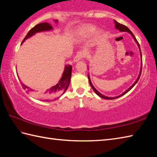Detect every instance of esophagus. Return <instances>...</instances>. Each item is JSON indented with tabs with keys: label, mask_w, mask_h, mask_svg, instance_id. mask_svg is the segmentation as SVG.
Instances as JSON below:
<instances>
[{
	"label": "esophagus",
	"mask_w": 157,
	"mask_h": 157,
	"mask_svg": "<svg viewBox=\"0 0 157 157\" xmlns=\"http://www.w3.org/2000/svg\"><path fill=\"white\" fill-rule=\"evenodd\" d=\"M84 52H82V51L78 52V53H77V55L74 57V59H73V61H74V62H78L79 61H80V60L83 57H84Z\"/></svg>",
	"instance_id": "1"
}]
</instances>
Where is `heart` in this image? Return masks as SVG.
I'll list each match as a JSON object with an SVG mask.
<instances>
[{"label":"heart","mask_w":157,"mask_h":157,"mask_svg":"<svg viewBox=\"0 0 157 157\" xmlns=\"http://www.w3.org/2000/svg\"><path fill=\"white\" fill-rule=\"evenodd\" d=\"M96 30V28L92 25H86L82 27L79 30V34L82 37H87L94 34Z\"/></svg>","instance_id":"heart-1"}]
</instances>
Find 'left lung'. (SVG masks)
<instances>
[{"label":"left lung","instance_id":"left-lung-1","mask_svg":"<svg viewBox=\"0 0 157 157\" xmlns=\"http://www.w3.org/2000/svg\"><path fill=\"white\" fill-rule=\"evenodd\" d=\"M115 28L117 29H119V31H121V32H128L129 34H131V35L133 36V38H134V39L135 40V41L136 42V43H137L138 44V47H139V48H140V55H141V57H142V52H141V50H140V44H139V43H138V40H136V37L134 36V35L133 34V33L129 30V28L127 27V26H125V25H123V24H121V23H118L117 21H115ZM142 66H141V70H140V75H139V76H138V79H137V80H136L135 82H134V84H133L131 87H130L129 88H128V90H127L126 91H125L123 93V94H121V95H119V96H116V97H114V98H110V97H106V96H104V95H102L101 93H100L97 90H96L94 87V86L92 85V82H91V81H90V77H89V75H88V79H89V83H90V86H91V87H92V88L93 89V90H94V92H95V93L96 94H97L98 96H99L100 97H101V98H105V99H108V100H112V99H115V98H119V97H120V96H123V95H124L125 94H126L127 92H129L130 90H131L133 87H134V86L136 85V83L138 82V81L139 80V79H140V75H141V72H142Z\"/></svg>","mask_w":157,"mask_h":157}]
</instances>
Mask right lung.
I'll return each mask as SVG.
<instances>
[{"mask_svg":"<svg viewBox=\"0 0 157 157\" xmlns=\"http://www.w3.org/2000/svg\"><path fill=\"white\" fill-rule=\"evenodd\" d=\"M55 21H57V20H55ZM52 29V26L48 23H38V24L36 25L34 28H32L28 32V33L26 35L25 38L23 39L22 43L24 42L25 40L28 39V38L31 37L32 36L35 34L36 33L42 32V31H48L51 30ZM71 71H72V66L70 65H66L65 66L64 71H63L62 78L60 79L59 82L56 84L55 86H52L51 88H49L44 92H42L40 93H36L34 90L30 89L28 88V86H25L21 83L22 88L25 89L26 92L29 94H32L35 95L36 97L40 98L42 100H44V101H48V100L55 98L58 97L60 95L63 94L67 90L70 80H71Z\"/></svg>","mask_w":157,"mask_h":157,"instance_id":"right-lung-1","label":"right lung"}]
</instances>
